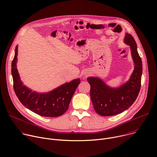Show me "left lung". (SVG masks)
Here are the masks:
<instances>
[{
    "instance_id": "8db88e82",
    "label": "left lung",
    "mask_w": 157,
    "mask_h": 157,
    "mask_svg": "<svg viewBox=\"0 0 157 157\" xmlns=\"http://www.w3.org/2000/svg\"><path fill=\"white\" fill-rule=\"evenodd\" d=\"M124 43L130 46L134 70L130 79L119 87H111L97 77H89L91 99L96 113L102 116H112L122 113L136 100L141 87L142 59L137 52L133 37L125 33Z\"/></svg>"
}]
</instances>
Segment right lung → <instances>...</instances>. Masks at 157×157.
I'll list each match as a JSON object with an SVG mask.
<instances>
[{"instance_id": "add662e5", "label": "right lung", "mask_w": 157, "mask_h": 157, "mask_svg": "<svg viewBox=\"0 0 157 157\" xmlns=\"http://www.w3.org/2000/svg\"><path fill=\"white\" fill-rule=\"evenodd\" d=\"M18 46L12 62L13 89L21 103L33 113L43 117H55L63 115L68 110L71 98L80 83V79H74L56 87L53 90L39 93L32 91L21 82L17 68Z\"/></svg>"}]
</instances>
